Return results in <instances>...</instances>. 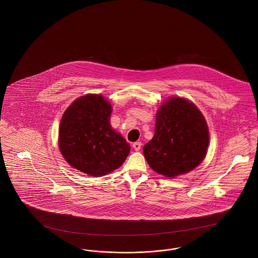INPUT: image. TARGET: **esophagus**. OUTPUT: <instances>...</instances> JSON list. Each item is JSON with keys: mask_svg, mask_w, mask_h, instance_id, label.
<instances>
[{"mask_svg": "<svg viewBox=\"0 0 258 258\" xmlns=\"http://www.w3.org/2000/svg\"><path fill=\"white\" fill-rule=\"evenodd\" d=\"M133 147H134L135 151H139L141 149V142H135L133 144Z\"/></svg>", "mask_w": 258, "mask_h": 258, "instance_id": "obj_1", "label": "esophagus"}]
</instances>
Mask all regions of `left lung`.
Returning <instances> with one entry per match:
<instances>
[{"label": "left lung", "instance_id": "1", "mask_svg": "<svg viewBox=\"0 0 258 258\" xmlns=\"http://www.w3.org/2000/svg\"><path fill=\"white\" fill-rule=\"evenodd\" d=\"M209 139L208 124L197 105L186 98L171 97L157 112L155 135L143 154L154 171L175 178L203 161Z\"/></svg>", "mask_w": 258, "mask_h": 258}]
</instances>
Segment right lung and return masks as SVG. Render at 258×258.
<instances>
[{"label":"right lung","instance_id":"right-lung-1","mask_svg":"<svg viewBox=\"0 0 258 258\" xmlns=\"http://www.w3.org/2000/svg\"><path fill=\"white\" fill-rule=\"evenodd\" d=\"M111 103L98 94L75 99L66 109L59 127L62 158L75 169L100 177L119 168L131 146L110 124Z\"/></svg>","mask_w":258,"mask_h":258}]
</instances>
